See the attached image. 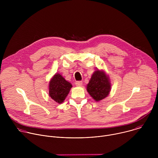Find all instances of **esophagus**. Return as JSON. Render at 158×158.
Listing matches in <instances>:
<instances>
[{
	"label": "esophagus",
	"mask_w": 158,
	"mask_h": 158,
	"mask_svg": "<svg viewBox=\"0 0 158 158\" xmlns=\"http://www.w3.org/2000/svg\"><path fill=\"white\" fill-rule=\"evenodd\" d=\"M82 84V81H76V86H81Z\"/></svg>",
	"instance_id": "1"
}]
</instances>
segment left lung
I'll return each mask as SVG.
<instances>
[{
  "mask_svg": "<svg viewBox=\"0 0 158 158\" xmlns=\"http://www.w3.org/2000/svg\"><path fill=\"white\" fill-rule=\"evenodd\" d=\"M111 84L104 71L96 70L87 85V91L96 101L106 98L110 91Z\"/></svg>",
  "mask_w": 158,
  "mask_h": 158,
  "instance_id": "left-lung-1",
  "label": "left lung"
}]
</instances>
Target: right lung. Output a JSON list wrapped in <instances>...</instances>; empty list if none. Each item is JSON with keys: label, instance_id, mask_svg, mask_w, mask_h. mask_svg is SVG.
<instances>
[{"label": "right lung", "instance_id": "add662e5", "mask_svg": "<svg viewBox=\"0 0 158 158\" xmlns=\"http://www.w3.org/2000/svg\"><path fill=\"white\" fill-rule=\"evenodd\" d=\"M49 96L56 102L60 104L68 95L72 84L60 74H56L49 82Z\"/></svg>", "mask_w": 158, "mask_h": 158}]
</instances>
